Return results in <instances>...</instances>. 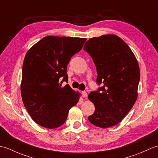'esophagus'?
Segmentation results:
<instances>
[{
  "label": "esophagus",
  "mask_w": 158,
  "mask_h": 158,
  "mask_svg": "<svg viewBox=\"0 0 158 158\" xmlns=\"http://www.w3.org/2000/svg\"><path fill=\"white\" fill-rule=\"evenodd\" d=\"M82 96L83 98H86L87 96H88V94H87V92L85 91H83L82 92Z\"/></svg>",
  "instance_id": "esophagus-1"
}]
</instances>
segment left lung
<instances>
[{
    "label": "left lung",
    "mask_w": 158,
    "mask_h": 158,
    "mask_svg": "<svg viewBox=\"0 0 158 158\" xmlns=\"http://www.w3.org/2000/svg\"><path fill=\"white\" fill-rule=\"evenodd\" d=\"M83 49L95 64L97 83L102 85L89 94L95 111L88 119L102 128L115 126L128 113L137 99L140 81L138 62L129 46L115 35L89 39Z\"/></svg>",
    "instance_id": "left-lung-1"
}]
</instances>
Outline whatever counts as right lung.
<instances>
[{
  "label": "right lung",
  "instance_id": "1",
  "mask_svg": "<svg viewBox=\"0 0 158 158\" xmlns=\"http://www.w3.org/2000/svg\"><path fill=\"white\" fill-rule=\"evenodd\" d=\"M85 41L84 38L48 36L26 53L21 94L29 115L39 125L49 129L62 126L70 109L79 102V94L62 83L68 82L67 65Z\"/></svg>",
  "mask_w": 158,
  "mask_h": 158
}]
</instances>
